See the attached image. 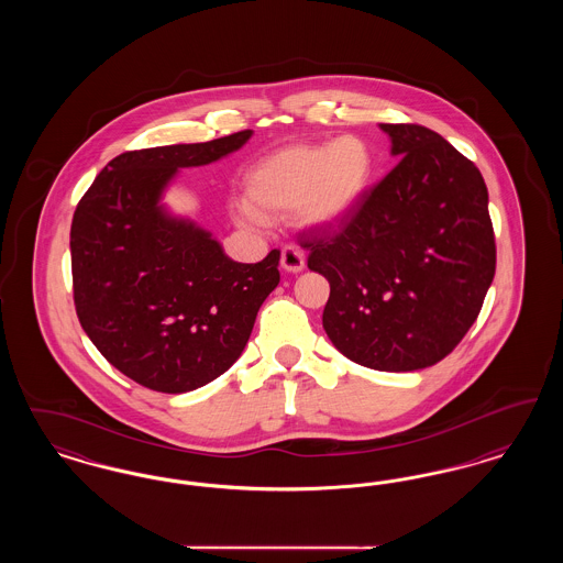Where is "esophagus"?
Wrapping results in <instances>:
<instances>
[{
    "mask_svg": "<svg viewBox=\"0 0 563 563\" xmlns=\"http://www.w3.org/2000/svg\"><path fill=\"white\" fill-rule=\"evenodd\" d=\"M280 266L287 269V272H301L303 266H306V253H303V249H299V246H295V244H289V246H285L283 249V255H280Z\"/></svg>",
    "mask_w": 563,
    "mask_h": 563,
    "instance_id": "34e87169",
    "label": "esophagus"
}]
</instances>
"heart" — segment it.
<instances>
[{
  "mask_svg": "<svg viewBox=\"0 0 563 563\" xmlns=\"http://www.w3.org/2000/svg\"><path fill=\"white\" fill-rule=\"evenodd\" d=\"M374 168L372 145L356 134L285 147L251 168L246 196L254 209L241 207L239 219L262 225L264 217L299 209L310 228H338L363 205Z\"/></svg>",
  "mask_w": 563,
  "mask_h": 563,
  "instance_id": "obj_1",
  "label": "heart"
}]
</instances>
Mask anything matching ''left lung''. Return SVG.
I'll use <instances>...</instances> for the list:
<instances>
[{
  "mask_svg": "<svg viewBox=\"0 0 563 563\" xmlns=\"http://www.w3.org/2000/svg\"><path fill=\"white\" fill-rule=\"evenodd\" d=\"M399 164L349 221L303 242L329 280L322 327L350 361L416 372L445 358L477 321L496 272L479 168L441 134L379 124Z\"/></svg>",
  "mask_w": 563,
  "mask_h": 563,
  "instance_id": "1",
  "label": "left lung"
}]
</instances>
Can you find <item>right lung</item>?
<instances>
[{"mask_svg": "<svg viewBox=\"0 0 563 563\" xmlns=\"http://www.w3.org/2000/svg\"><path fill=\"white\" fill-rule=\"evenodd\" d=\"M251 134L124 152L78 202L69 246L81 329L145 388L179 395L228 372L280 280L278 249L239 264L162 205L179 168L221 161Z\"/></svg>", "mask_w": 563, "mask_h": 563, "instance_id": "add662e5", "label": "right lung"}]
</instances>
